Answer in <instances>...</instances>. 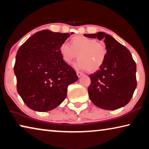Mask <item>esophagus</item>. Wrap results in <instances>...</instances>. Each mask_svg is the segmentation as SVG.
Here are the masks:
<instances>
[{
	"label": "esophagus",
	"mask_w": 149,
	"mask_h": 149,
	"mask_svg": "<svg viewBox=\"0 0 149 149\" xmlns=\"http://www.w3.org/2000/svg\"><path fill=\"white\" fill-rule=\"evenodd\" d=\"M77 73V76H78L79 77H81L82 75H84V74L83 73H81V72H78V71H77V72H76Z\"/></svg>",
	"instance_id": "1"
}]
</instances>
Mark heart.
Wrapping results in <instances>:
<instances>
[{"label":"heart","instance_id":"1","mask_svg":"<svg viewBox=\"0 0 149 149\" xmlns=\"http://www.w3.org/2000/svg\"><path fill=\"white\" fill-rule=\"evenodd\" d=\"M70 44L62 43L59 52L65 63H71L77 58L75 63L78 69L95 72L102 67L107 56V48L103 42L84 36L72 38Z\"/></svg>","mask_w":149,"mask_h":149}]
</instances>
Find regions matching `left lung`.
<instances>
[{"instance_id":"left-lung-1","label":"left lung","mask_w":149,"mask_h":149,"mask_svg":"<svg viewBox=\"0 0 149 149\" xmlns=\"http://www.w3.org/2000/svg\"><path fill=\"white\" fill-rule=\"evenodd\" d=\"M103 40L107 48L106 60L100 70L89 75V97L93 104L107 110H115L131 101L136 87V65L125 46L104 32L84 34Z\"/></svg>"}]
</instances>
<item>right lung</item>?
<instances>
[{
    "instance_id": "add662e5",
    "label": "right lung",
    "mask_w": 149,
    "mask_h": 149,
    "mask_svg": "<svg viewBox=\"0 0 149 149\" xmlns=\"http://www.w3.org/2000/svg\"><path fill=\"white\" fill-rule=\"evenodd\" d=\"M73 32L71 33V34ZM70 34L48 30L38 32L17 51L14 72L17 91L32 110H52L65 100L68 86L78 79L59 48Z\"/></svg>"
}]
</instances>
